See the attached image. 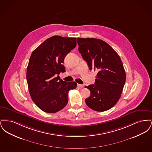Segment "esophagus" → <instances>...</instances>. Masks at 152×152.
Returning <instances> with one entry per match:
<instances>
[{"label":"esophagus","instance_id":"34e87169","mask_svg":"<svg viewBox=\"0 0 152 152\" xmlns=\"http://www.w3.org/2000/svg\"><path fill=\"white\" fill-rule=\"evenodd\" d=\"M77 86H78V87H79V88H84V85H82V84H77Z\"/></svg>","mask_w":152,"mask_h":152}]
</instances>
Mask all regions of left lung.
<instances>
[{
	"label": "left lung",
	"mask_w": 152,
	"mask_h": 152,
	"mask_svg": "<svg viewBox=\"0 0 152 152\" xmlns=\"http://www.w3.org/2000/svg\"><path fill=\"white\" fill-rule=\"evenodd\" d=\"M79 51L89 69L98 72L91 95L85 99L88 107L97 112L112 108L121 97L126 74L119 55L108 44L95 38H77Z\"/></svg>",
	"instance_id": "obj_1"
}]
</instances>
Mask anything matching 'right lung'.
<instances>
[{
  "label": "right lung",
  "mask_w": 152,
  "mask_h": 152,
  "mask_svg": "<svg viewBox=\"0 0 152 152\" xmlns=\"http://www.w3.org/2000/svg\"><path fill=\"white\" fill-rule=\"evenodd\" d=\"M76 45V37L53 36L31 55L26 75L29 94L45 112L53 113L64 108L68 101L69 91L77 87L76 82L64 81L56 76L65 72L64 60Z\"/></svg>",
  "instance_id": "1"
}]
</instances>
